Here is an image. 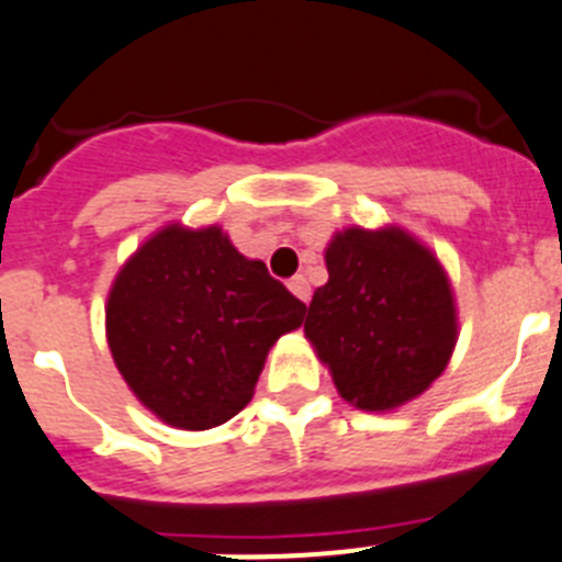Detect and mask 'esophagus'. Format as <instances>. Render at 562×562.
Wrapping results in <instances>:
<instances>
[{
	"mask_svg": "<svg viewBox=\"0 0 562 562\" xmlns=\"http://www.w3.org/2000/svg\"><path fill=\"white\" fill-rule=\"evenodd\" d=\"M288 288H291L293 291V296H296V300H302L307 305V302H311V282L305 280V277H293L291 282H288Z\"/></svg>",
	"mask_w": 562,
	"mask_h": 562,
	"instance_id": "1",
	"label": "esophagus"
}]
</instances>
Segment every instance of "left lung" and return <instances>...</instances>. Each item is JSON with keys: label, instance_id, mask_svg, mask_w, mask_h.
I'll use <instances>...</instances> for the list:
<instances>
[{"label": "left lung", "instance_id": "1", "mask_svg": "<svg viewBox=\"0 0 562 562\" xmlns=\"http://www.w3.org/2000/svg\"><path fill=\"white\" fill-rule=\"evenodd\" d=\"M330 280L307 305L305 336L338 394L386 412L426 392L457 344V307L442 266L412 235L347 229L325 251Z\"/></svg>", "mask_w": 562, "mask_h": 562}]
</instances>
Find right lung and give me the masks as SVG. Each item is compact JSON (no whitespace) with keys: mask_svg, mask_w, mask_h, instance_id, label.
<instances>
[{"mask_svg":"<svg viewBox=\"0 0 562 562\" xmlns=\"http://www.w3.org/2000/svg\"><path fill=\"white\" fill-rule=\"evenodd\" d=\"M302 318L305 302L218 226H168L114 280L105 333L131 392L170 426L204 431L251 401L271 344Z\"/></svg>","mask_w":562,"mask_h":562,"instance_id":"obj_1","label":"right lung"}]
</instances>
